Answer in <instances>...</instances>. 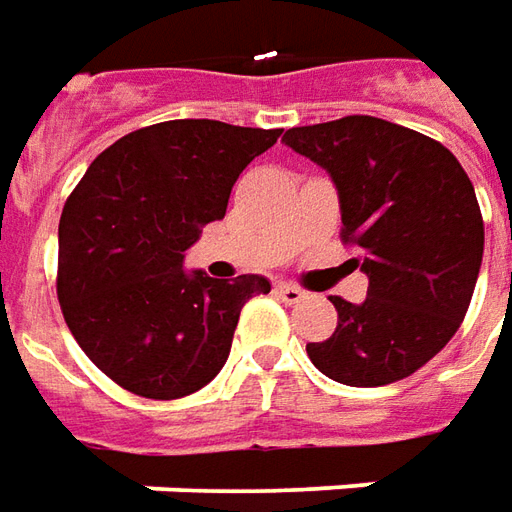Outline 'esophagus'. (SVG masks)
Returning a JSON list of instances; mask_svg holds the SVG:
<instances>
[{
  "mask_svg": "<svg viewBox=\"0 0 512 512\" xmlns=\"http://www.w3.org/2000/svg\"><path fill=\"white\" fill-rule=\"evenodd\" d=\"M276 295L281 298L284 303H301L303 298H306V292L301 290V287H295V284H290V281H276Z\"/></svg>",
  "mask_w": 512,
  "mask_h": 512,
  "instance_id": "obj_1",
  "label": "esophagus"
}]
</instances>
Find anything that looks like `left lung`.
I'll return each mask as SVG.
<instances>
[{"label":"left lung","instance_id":"1","mask_svg":"<svg viewBox=\"0 0 512 512\" xmlns=\"http://www.w3.org/2000/svg\"><path fill=\"white\" fill-rule=\"evenodd\" d=\"M281 142L337 183L340 239L368 273L359 306L331 295L337 329L306 354L351 387L407 379L454 337L477 287L485 225L465 169L435 139L376 116L292 128Z\"/></svg>","mask_w":512,"mask_h":512}]
</instances>
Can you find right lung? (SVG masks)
<instances>
[{
  "mask_svg": "<svg viewBox=\"0 0 512 512\" xmlns=\"http://www.w3.org/2000/svg\"><path fill=\"white\" fill-rule=\"evenodd\" d=\"M278 136L214 119L158 122L102 150L74 186L58 225V301L83 354L128 393L172 401L206 387L242 306L270 292L262 276L217 281L181 264Z\"/></svg>",
  "mask_w": 512,
  "mask_h": 512,
  "instance_id": "right-lung-1",
  "label": "right lung"
}]
</instances>
